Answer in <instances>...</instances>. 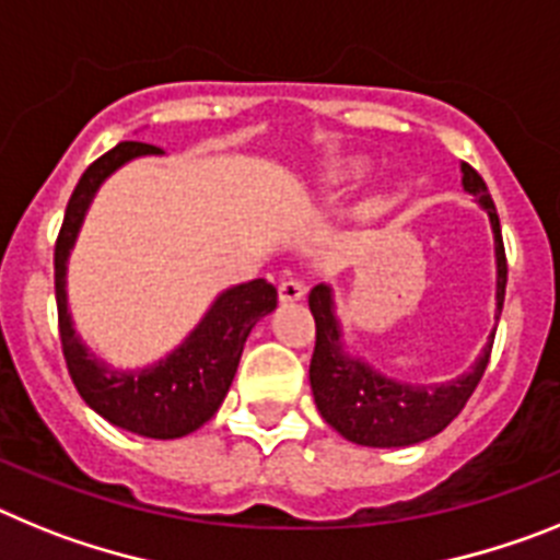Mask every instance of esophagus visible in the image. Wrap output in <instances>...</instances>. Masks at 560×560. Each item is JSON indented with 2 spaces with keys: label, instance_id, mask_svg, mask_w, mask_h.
Masks as SVG:
<instances>
[{
  "label": "esophagus",
  "instance_id": "esophagus-1",
  "mask_svg": "<svg viewBox=\"0 0 560 560\" xmlns=\"http://www.w3.org/2000/svg\"><path fill=\"white\" fill-rule=\"evenodd\" d=\"M304 293H307V287H304V281H301V279H284L279 284V299L284 301V304L301 301V299H304Z\"/></svg>",
  "mask_w": 560,
  "mask_h": 560
}]
</instances>
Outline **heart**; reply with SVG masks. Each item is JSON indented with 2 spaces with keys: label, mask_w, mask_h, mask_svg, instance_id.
<instances>
[{
  "label": "heart",
  "mask_w": 560,
  "mask_h": 560,
  "mask_svg": "<svg viewBox=\"0 0 560 560\" xmlns=\"http://www.w3.org/2000/svg\"><path fill=\"white\" fill-rule=\"evenodd\" d=\"M363 168H366V165H363L361 160H358V163L332 165V168H329V172L324 174V183H327V186H343V183H349V179L361 177Z\"/></svg>",
  "instance_id": "b5f03b06"
}]
</instances>
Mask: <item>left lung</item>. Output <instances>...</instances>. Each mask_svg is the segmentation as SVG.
Instances as JSON below:
<instances>
[{"mask_svg": "<svg viewBox=\"0 0 560 560\" xmlns=\"http://www.w3.org/2000/svg\"><path fill=\"white\" fill-rule=\"evenodd\" d=\"M462 188L476 197L488 211L490 231L495 245V318L504 307V284H508V259H504L502 228L495 217L485 179L462 163ZM310 310L315 318V352L310 361V386L320 417L347 436L354 445L366 448H406L422 440H431L459 415L474 388L482 381L493 349L490 332L482 354L468 372L445 383H402L386 377L363 358L352 354L343 340V327L335 313V295L329 284H315L310 293Z\"/></svg>", "mask_w": 560, "mask_h": 560, "instance_id": "obj_1", "label": "left lung"}]
</instances>
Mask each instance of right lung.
Instances as JSON below:
<instances>
[{"label":"right lung","mask_w":560,"mask_h":560,"mask_svg":"<svg viewBox=\"0 0 560 560\" xmlns=\"http://www.w3.org/2000/svg\"><path fill=\"white\" fill-rule=\"evenodd\" d=\"M158 154H163L158 145L126 140L81 174L67 202L65 225L56 242V304L67 369L86 406L112 425L132 434L149 440H177L206 425L217 415L231 388L233 374L240 369L247 335L265 315L273 313L279 293L265 279L228 287L213 299L208 313L179 347L143 369L109 366L86 347L75 332L67 304V261L75 247L78 231L84 225L98 188L120 165Z\"/></svg>","instance_id":"1"}]
</instances>
